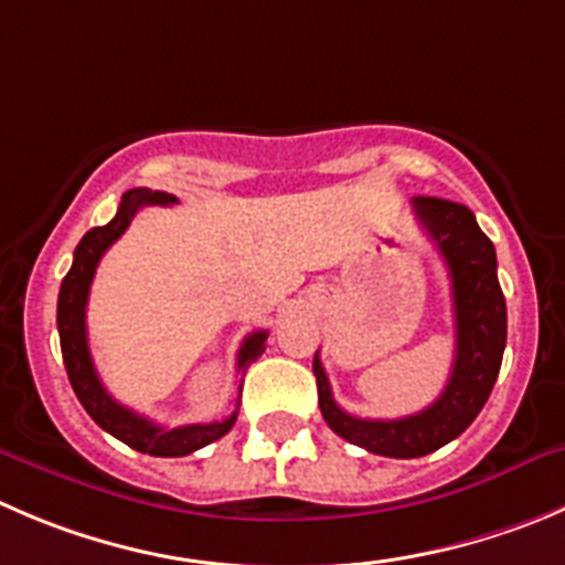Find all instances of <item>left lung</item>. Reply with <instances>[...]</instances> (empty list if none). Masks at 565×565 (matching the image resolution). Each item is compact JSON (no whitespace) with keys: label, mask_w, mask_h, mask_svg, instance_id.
Listing matches in <instances>:
<instances>
[{"label":"left lung","mask_w":565,"mask_h":565,"mask_svg":"<svg viewBox=\"0 0 565 565\" xmlns=\"http://www.w3.org/2000/svg\"><path fill=\"white\" fill-rule=\"evenodd\" d=\"M413 211L433 238L452 277L455 363L447 388L422 413L405 418L349 416L332 399L330 380L313 358L319 407L324 422L349 444L385 458H422L458 438L491 396L508 341V308L497 279V249L480 230L475 213L449 199L416 196Z\"/></svg>","instance_id":"1"}]
</instances>
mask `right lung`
Instances as JSON below:
<instances>
[{"label":"right lung","instance_id":"1","mask_svg":"<svg viewBox=\"0 0 565 565\" xmlns=\"http://www.w3.org/2000/svg\"><path fill=\"white\" fill-rule=\"evenodd\" d=\"M149 205H177V196L166 191H152V188H132L121 196L116 216L105 224V227H94L83 235V241L74 249V263L68 274L61 282V297H57V332H61V349L63 363H66L68 383H72L74 394L83 402L88 416L99 424L105 433L118 438L127 447L138 449L143 455H154V458H182L196 449L207 447L222 435L233 429L238 411L227 416L224 422L211 424H185V427L163 429L149 418L138 416L130 407L118 405L102 385L99 374L94 369V358L88 349V330H85V305H88L90 282H94L96 266H99L102 255L116 244L125 230L130 227L136 213ZM266 330H257L241 343L238 349V372H244L252 360H257L266 349Z\"/></svg>","mask_w":565,"mask_h":565}]
</instances>
